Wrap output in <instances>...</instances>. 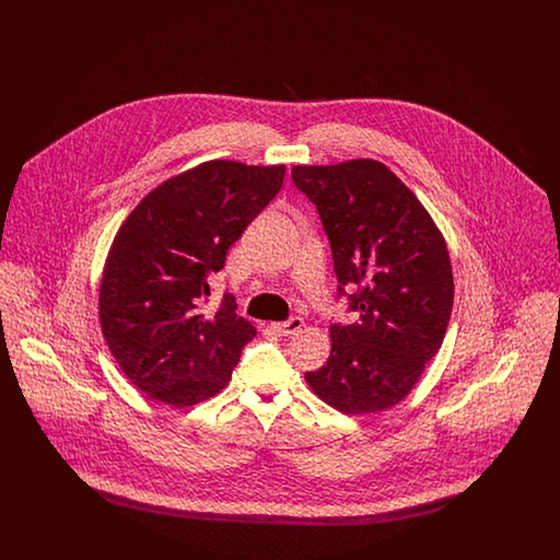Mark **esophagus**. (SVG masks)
I'll use <instances>...</instances> for the list:
<instances>
[{
  "label": "esophagus",
  "instance_id": "34e87169",
  "mask_svg": "<svg viewBox=\"0 0 560 560\" xmlns=\"http://www.w3.org/2000/svg\"><path fill=\"white\" fill-rule=\"evenodd\" d=\"M272 327L283 336H295L304 327V320L300 317H292V319L281 320V323H272Z\"/></svg>",
  "mask_w": 560,
  "mask_h": 560
}]
</instances>
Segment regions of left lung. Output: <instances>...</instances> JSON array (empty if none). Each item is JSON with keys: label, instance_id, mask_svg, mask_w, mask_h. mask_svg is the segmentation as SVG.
I'll return each instance as SVG.
<instances>
[{"label": "left lung", "instance_id": "1", "mask_svg": "<svg viewBox=\"0 0 560 560\" xmlns=\"http://www.w3.org/2000/svg\"><path fill=\"white\" fill-rule=\"evenodd\" d=\"M292 180L317 206L338 295L359 313L352 325L331 323L329 359L304 377L345 413L384 411L409 395L443 345L453 306L447 243L380 161L293 165Z\"/></svg>", "mask_w": 560, "mask_h": 560}]
</instances>
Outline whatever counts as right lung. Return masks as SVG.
<instances>
[{"mask_svg":"<svg viewBox=\"0 0 560 560\" xmlns=\"http://www.w3.org/2000/svg\"><path fill=\"white\" fill-rule=\"evenodd\" d=\"M285 165L206 161L153 188L126 218L101 281V327L121 372L151 399L190 407L220 393L256 336L235 298L201 313L208 277L283 187Z\"/></svg>","mask_w":560,"mask_h":560,"instance_id":"1","label":"right lung"}]
</instances>
